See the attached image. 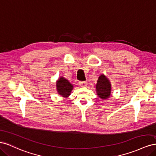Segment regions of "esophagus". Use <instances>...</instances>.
<instances>
[{
	"instance_id": "34e87169",
	"label": "esophagus",
	"mask_w": 156,
	"mask_h": 156,
	"mask_svg": "<svg viewBox=\"0 0 156 156\" xmlns=\"http://www.w3.org/2000/svg\"><path fill=\"white\" fill-rule=\"evenodd\" d=\"M79 84L81 87H86L87 85V81H80V82H79Z\"/></svg>"
}]
</instances>
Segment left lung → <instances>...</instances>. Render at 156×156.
I'll return each instance as SVG.
<instances>
[{
    "mask_svg": "<svg viewBox=\"0 0 156 156\" xmlns=\"http://www.w3.org/2000/svg\"><path fill=\"white\" fill-rule=\"evenodd\" d=\"M98 96L101 99H107L111 95V83L104 75L99 77L96 85Z\"/></svg>",
    "mask_w": 156,
    "mask_h": 156,
    "instance_id": "left-lung-1",
    "label": "left lung"
}]
</instances>
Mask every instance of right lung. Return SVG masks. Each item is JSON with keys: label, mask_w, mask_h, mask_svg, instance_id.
I'll list each match as a JSON object with an SVG mask.
<instances>
[{"label": "right lung", "mask_w": 156, "mask_h": 156, "mask_svg": "<svg viewBox=\"0 0 156 156\" xmlns=\"http://www.w3.org/2000/svg\"><path fill=\"white\" fill-rule=\"evenodd\" d=\"M73 87V85L68 81V80L62 77H61L56 83L57 91L60 95L63 97H68L72 92Z\"/></svg>", "instance_id": "1"}]
</instances>
